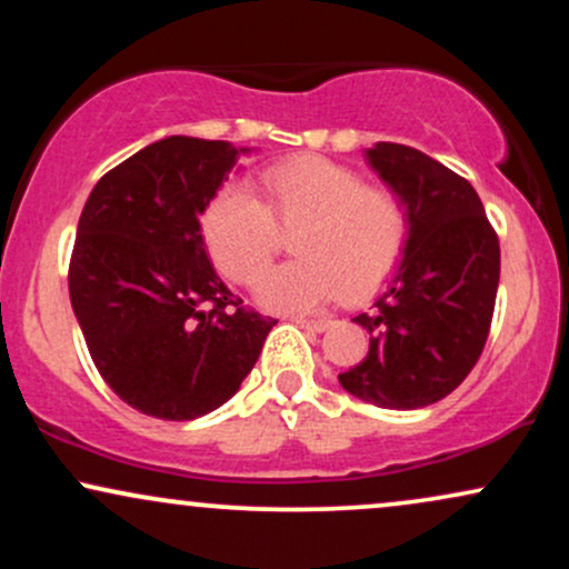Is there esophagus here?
Masks as SVG:
<instances>
[{
	"instance_id": "esophagus-1",
	"label": "esophagus",
	"mask_w": 569,
	"mask_h": 569,
	"mask_svg": "<svg viewBox=\"0 0 569 569\" xmlns=\"http://www.w3.org/2000/svg\"><path fill=\"white\" fill-rule=\"evenodd\" d=\"M293 323H299L302 329H310V331H326L331 326L329 318H307V316H293Z\"/></svg>"
}]
</instances>
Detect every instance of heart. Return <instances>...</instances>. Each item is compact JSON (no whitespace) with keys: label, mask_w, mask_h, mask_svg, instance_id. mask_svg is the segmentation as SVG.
<instances>
[{"label":"heart","mask_w":569,"mask_h":569,"mask_svg":"<svg viewBox=\"0 0 569 569\" xmlns=\"http://www.w3.org/2000/svg\"><path fill=\"white\" fill-rule=\"evenodd\" d=\"M259 192L224 187L202 211V240L232 283L253 286L277 252L279 230L298 227L300 257L259 283L276 310H310L331 299H363L396 272L407 251L409 217L393 189L363 184L348 166L297 154L259 173Z\"/></svg>","instance_id":"1"}]
</instances>
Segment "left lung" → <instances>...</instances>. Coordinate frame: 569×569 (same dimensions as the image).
Instances as JSON below:
<instances>
[{
    "label": "left lung",
    "mask_w": 569,
    "mask_h": 569,
    "mask_svg": "<svg viewBox=\"0 0 569 569\" xmlns=\"http://www.w3.org/2000/svg\"><path fill=\"white\" fill-rule=\"evenodd\" d=\"M367 158L407 206L409 240L388 291L352 318L369 331V352L339 382L375 407L420 409L452 393L485 350L498 232L476 189L420 149L380 141Z\"/></svg>",
    "instance_id": "obj_1"
}]
</instances>
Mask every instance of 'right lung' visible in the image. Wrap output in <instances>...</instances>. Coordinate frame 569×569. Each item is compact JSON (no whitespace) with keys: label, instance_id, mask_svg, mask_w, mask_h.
Returning <instances> with one entry per match:
<instances>
[{"label":"right lung","instance_id":"obj_1","mask_svg":"<svg viewBox=\"0 0 569 569\" xmlns=\"http://www.w3.org/2000/svg\"><path fill=\"white\" fill-rule=\"evenodd\" d=\"M238 152L168 136L101 176L82 208L69 297L98 375L128 407L194 420L238 393L272 318L221 283L200 217Z\"/></svg>","mask_w":569,"mask_h":569}]
</instances>
